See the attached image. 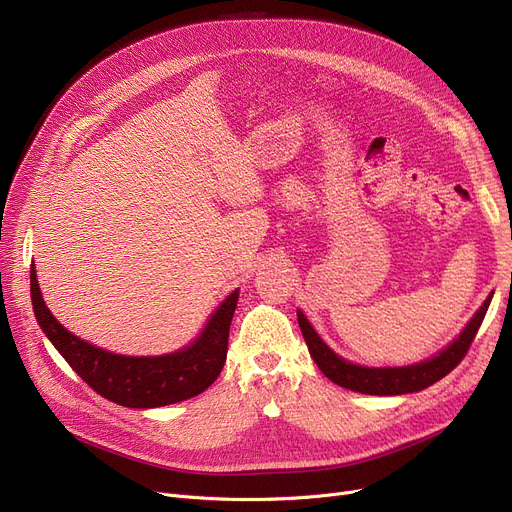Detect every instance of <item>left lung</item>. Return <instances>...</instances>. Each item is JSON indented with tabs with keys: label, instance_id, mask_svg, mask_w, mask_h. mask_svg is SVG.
<instances>
[{
	"label": "left lung",
	"instance_id": "1",
	"mask_svg": "<svg viewBox=\"0 0 512 512\" xmlns=\"http://www.w3.org/2000/svg\"><path fill=\"white\" fill-rule=\"evenodd\" d=\"M492 301V294L479 307L475 317L469 321L467 328L461 332V336L456 338L446 351H442L438 357L411 365V367H386V369H371V367H361L353 365L344 359H340L336 353H332L326 346V342L317 336V332L311 328L305 315L299 311V326L303 332V338L309 346V353L317 367L324 371L328 380L334 384L348 388L353 392L361 394H378V396H394V394H407V392H419L427 386L436 384L442 380L444 375H448L456 365H459L465 355L469 353L471 342L475 340V334L481 326L483 317L488 313Z\"/></svg>",
	"mask_w": 512,
	"mask_h": 512
}]
</instances>
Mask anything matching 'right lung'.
<instances>
[{"label": "right lung", "instance_id": "right-lung-1", "mask_svg": "<svg viewBox=\"0 0 512 512\" xmlns=\"http://www.w3.org/2000/svg\"><path fill=\"white\" fill-rule=\"evenodd\" d=\"M31 299L45 336L97 394L122 407L153 409L193 398L218 380L226 363L238 290L213 313L195 344L166 357H122L70 334L45 307L35 265L31 267Z\"/></svg>", "mask_w": 512, "mask_h": 512}]
</instances>
